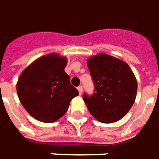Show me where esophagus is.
I'll list each match as a JSON object with an SVG mask.
<instances>
[{
    "instance_id": "1",
    "label": "esophagus",
    "mask_w": 159,
    "mask_h": 159,
    "mask_svg": "<svg viewBox=\"0 0 159 159\" xmlns=\"http://www.w3.org/2000/svg\"><path fill=\"white\" fill-rule=\"evenodd\" d=\"M77 90H78V92H79V95H81L82 94V91H83V88H82V86H78L77 87Z\"/></svg>"
}]
</instances>
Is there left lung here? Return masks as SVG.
I'll return each mask as SVG.
<instances>
[{
    "label": "left lung",
    "mask_w": 159,
    "mask_h": 159,
    "mask_svg": "<svg viewBox=\"0 0 159 159\" xmlns=\"http://www.w3.org/2000/svg\"><path fill=\"white\" fill-rule=\"evenodd\" d=\"M87 66L95 84V93L82 96L89 112L103 123L119 121L135 100V74L126 62L104 53L89 58Z\"/></svg>",
    "instance_id": "left-lung-1"
}]
</instances>
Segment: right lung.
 Wrapping results in <instances>:
<instances>
[{
    "instance_id": "right-lung-1",
    "label": "right lung",
    "mask_w": 159,
    "mask_h": 159,
    "mask_svg": "<svg viewBox=\"0 0 159 159\" xmlns=\"http://www.w3.org/2000/svg\"><path fill=\"white\" fill-rule=\"evenodd\" d=\"M67 58L51 53L24 69L16 84L19 101L35 119L50 123L66 113L70 101L79 95L65 73Z\"/></svg>"
}]
</instances>
